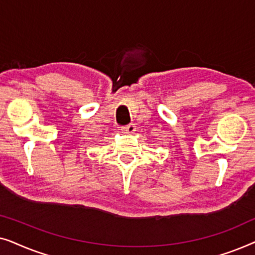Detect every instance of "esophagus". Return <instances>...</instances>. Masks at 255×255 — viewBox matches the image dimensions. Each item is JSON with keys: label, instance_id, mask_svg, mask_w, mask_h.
Masks as SVG:
<instances>
[{"label": "esophagus", "instance_id": "obj_1", "mask_svg": "<svg viewBox=\"0 0 255 255\" xmlns=\"http://www.w3.org/2000/svg\"><path fill=\"white\" fill-rule=\"evenodd\" d=\"M121 130L125 134H132L135 131V127L133 124H130V125H127V127H123Z\"/></svg>", "mask_w": 255, "mask_h": 255}]
</instances>
